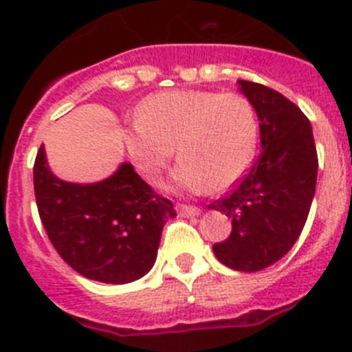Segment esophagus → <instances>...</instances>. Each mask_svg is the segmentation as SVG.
Masks as SVG:
<instances>
[{
    "label": "esophagus",
    "instance_id": "esophagus-1",
    "mask_svg": "<svg viewBox=\"0 0 352 352\" xmlns=\"http://www.w3.org/2000/svg\"><path fill=\"white\" fill-rule=\"evenodd\" d=\"M179 212L182 215H186V217H192V215H199V208L195 207V205H186V204H179Z\"/></svg>",
    "mask_w": 352,
    "mask_h": 352
}]
</instances>
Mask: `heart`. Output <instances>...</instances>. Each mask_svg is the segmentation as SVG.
I'll return each mask as SVG.
<instances>
[{
	"mask_svg": "<svg viewBox=\"0 0 352 352\" xmlns=\"http://www.w3.org/2000/svg\"><path fill=\"white\" fill-rule=\"evenodd\" d=\"M258 142V117L239 93L166 91L148 96L124 131L138 172L156 180L177 148V188L223 191L247 172Z\"/></svg>",
	"mask_w": 352,
	"mask_h": 352,
	"instance_id": "1",
	"label": "heart"
}]
</instances>
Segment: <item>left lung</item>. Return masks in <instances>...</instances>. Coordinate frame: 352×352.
Masks as SVG:
<instances>
[{"instance_id":"obj_1","label":"left lung","mask_w":352,"mask_h":352,"mask_svg":"<svg viewBox=\"0 0 352 352\" xmlns=\"http://www.w3.org/2000/svg\"><path fill=\"white\" fill-rule=\"evenodd\" d=\"M259 119L261 151L230 195L208 208L231 219V233L214 243L223 265L258 272L289 252L309 215L318 180V153L305 113L277 91L239 80Z\"/></svg>"}]
</instances>
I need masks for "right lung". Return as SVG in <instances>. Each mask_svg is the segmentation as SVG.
<instances>
[{
	"label": "right lung",
	"mask_w": 352,
	"mask_h": 352,
	"mask_svg": "<svg viewBox=\"0 0 352 352\" xmlns=\"http://www.w3.org/2000/svg\"><path fill=\"white\" fill-rule=\"evenodd\" d=\"M36 207L49 240L69 267L91 280L128 284L157 256L170 199L154 192L129 163L96 184L65 182L50 172L45 148L33 168Z\"/></svg>",
	"instance_id": "right-lung-1"
}]
</instances>
